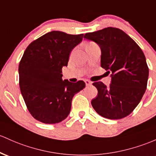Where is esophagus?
I'll return each mask as SVG.
<instances>
[{"instance_id":"esophagus-1","label":"esophagus","mask_w":156,"mask_h":156,"mask_svg":"<svg viewBox=\"0 0 156 156\" xmlns=\"http://www.w3.org/2000/svg\"><path fill=\"white\" fill-rule=\"evenodd\" d=\"M85 83H86L87 86H90V85L92 84V82L90 81L89 80H85Z\"/></svg>"}]
</instances>
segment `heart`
<instances>
[{
	"label": "heart",
	"mask_w": 156,
	"mask_h": 156,
	"mask_svg": "<svg viewBox=\"0 0 156 156\" xmlns=\"http://www.w3.org/2000/svg\"><path fill=\"white\" fill-rule=\"evenodd\" d=\"M93 44V43H90V44H89L88 45H90V44ZM88 45H87V46H88Z\"/></svg>",
	"instance_id": "obj_1"
}]
</instances>
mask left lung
<instances>
[{
    "instance_id": "1",
    "label": "left lung",
    "mask_w": 156,
    "mask_h": 156,
    "mask_svg": "<svg viewBox=\"0 0 156 156\" xmlns=\"http://www.w3.org/2000/svg\"><path fill=\"white\" fill-rule=\"evenodd\" d=\"M83 37L100 47L101 66L112 78L109 87L101 81L92 83L98 90L92 107L106 119L126 117L141 101L147 85L149 68L143 51L124 31L114 27L86 33Z\"/></svg>"
}]
</instances>
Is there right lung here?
Here are the masks:
<instances>
[{
    "label": "right lung",
    "mask_w": 156,
    "mask_h": 156,
    "mask_svg": "<svg viewBox=\"0 0 156 156\" xmlns=\"http://www.w3.org/2000/svg\"><path fill=\"white\" fill-rule=\"evenodd\" d=\"M83 34L52 31L32 41L20 61L19 85L32 117L44 124H56L69 114L72 100L85 87L83 81L62 80L70 52L81 42Z\"/></svg>",
    "instance_id": "add662e5"
}]
</instances>
